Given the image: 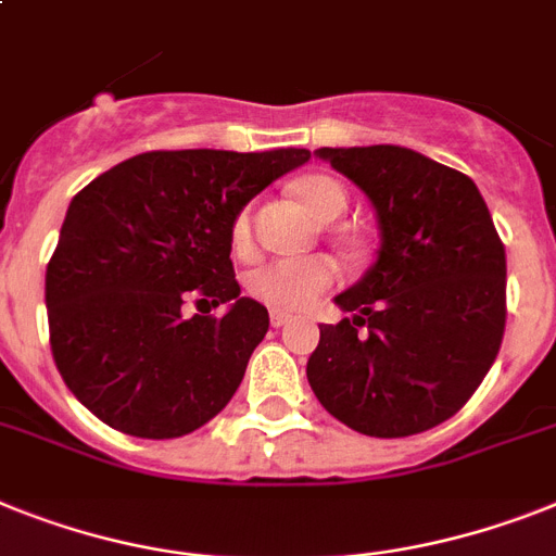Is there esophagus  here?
I'll list each match as a JSON object with an SVG mask.
<instances>
[{
  "mask_svg": "<svg viewBox=\"0 0 556 556\" xmlns=\"http://www.w3.org/2000/svg\"><path fill=\"white\" fill-rule=\"evenodd\" d=\"M287 324H289V315H283V312H273V327L275 329L287 327Z\"/></svg>",
  "mask_w": 556,
  "mask_h": 556,
  "instance_id": "esophagus-1",
  "label": "esophagus"
}]
</instances>
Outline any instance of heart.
Masks as SVG:
<instances>
[{"label":"heart","mask_w":556,"mask_h":556,"mask_svg":"<svg viewBox=\"0 0 556 556\" xmlns=\"http://www.w3.org/2000/svg\"><path fill=\"white\" fill-rule=\"evenodd\" d=\"M292 192L318 222H334L350 206L346 187L324 173L295 181ZM232 247L238 252L252 250V210H241L232 222ZM338 264L329 258L269 261L247 278V289L273 312H304L338 281Z\"/></svg>","instance_id":"heart-1"}]
</instances>
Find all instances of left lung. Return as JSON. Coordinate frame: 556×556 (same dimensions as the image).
I'll return each instance as SVG.
<instances>
[{
    "mask_svg": "<svg viewBox=\"0 0 556 556\" xmlns=\"http://www.w3.org/2000/svg\"><path fill=\"white\" fill-rule=\"evenodd\" d=\"M378 213V261L334 298L306 378L369 438H409L466 406L506 329V247L469 176L394 144L320 147ZM365 332H359V327Z\"/></svg>",
    "mask_w": 556,
    "mask_h": 556,
    "instance_id": "1",
    "label": "left lung"
}]
</instances>
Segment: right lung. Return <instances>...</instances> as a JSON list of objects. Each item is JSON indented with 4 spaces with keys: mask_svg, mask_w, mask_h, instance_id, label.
<instances>
[{
    "mask_svg": "<svg viewBox=\"0 0 556 556\" xmlns=\"http://www.w3.org/2000/svg\"><path fill=\"white\" fill-rule=\"evenodd\" d=\"M304 162L295 147L153 150L73 195L45 304L53 361L81 406L147 440L195 432L227 406L269 329L232 273V222ZM187 296L228 312L185 319Z\"/></svg>",
    "mask_w": 556,
    "mask_h": 556,
    "instance_id": "right-lung-1",
    "label": "right lung"
}]
</instances>
